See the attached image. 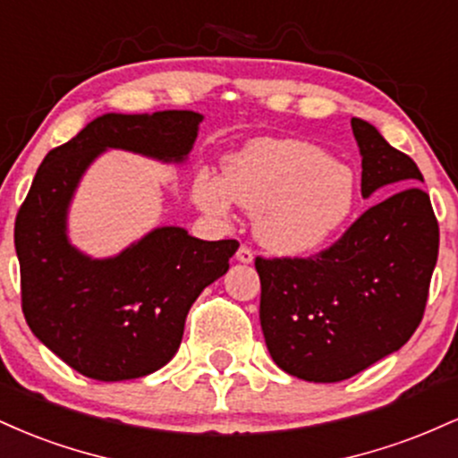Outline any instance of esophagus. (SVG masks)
I'll use <instances>...</instances> for the list:
<instances>
[{"label":"esophagus","mask_w":458,"mask_h":458,"mask_svg":"<svg viewBox=\"0 0 458 458\" xmlns=\"http://www.w3.org/2000/svg\"><path fill=\"white\" fill-rule=\"evenodd\" d=\"M236 260L245 262V265H247V262L254 260V251H251L247 245H241L239 250H236Z\"/></svg>","instance_id":"obj_1"}]
</instances>
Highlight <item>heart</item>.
Here are the masks:
<instances>
[{"label": "heart", "mask_w": 458, "mask_h": 458, "mask_svg": "<svg viewBox=\"0 0 458 458\" xmlns=\"http://www.w3.org/2000/svg\"><path fill=\"white\" fill-rule=\"evenodd\" d=\"M355 176L329 152L299 140H256L225 163L224 178L202 174L196 199L225 215L230 199L254 215L260 243L303 256L327 245L353 213Z\"/></svg>", "instance_id": "b5f03b06"}]
</instances>
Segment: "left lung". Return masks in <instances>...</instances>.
I'll return each instance as SVG.
<instances>
[{
	"label": "left lung",
	"mask_w": 458,
	"mask_h": 458,
	"mask_svg": "<svg viewBox=\"0 0 458 458\" xmlns=\"http://www.w3.org/2000/svg\"><path fill=\"white\" fill-rule=\"evenodd\" d=\"M361 196L398 188L308 259H256L260 325L277 366L297 379H351L418 329L439 251V225L411 157L366 120H351Z\"/></svg>",
	"instance_id": "obj_1"
}]
</instances>
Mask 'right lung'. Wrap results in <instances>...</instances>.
<instances>
[{
	"label": "right lung",
	"mask_w": 458,
	"mask_h": 458,
	"mask_svg": "<svg viewBox=\"0 0 458 458\" xmlns=\"http://www.w3.org/2000/svg\"><path fill=\"white\" fill-rule=\"evenodd\" d=\"M202 115L105 114L49 150L21 204L14 247L21 308L36 338L72 370L124 381L159 370L181 346L189 308L222 277L234 239L202 241L157 228L114 259L92 260L68 243L66 211L86 167L107 148L185 161Z\"/></svg>",
	"instance_id": "right-lung-1"
}]
</instances>
